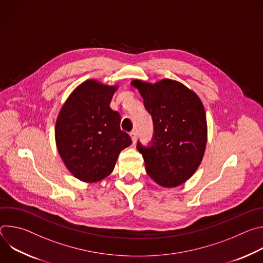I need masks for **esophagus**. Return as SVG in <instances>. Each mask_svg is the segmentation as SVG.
<instances>
[{
	"mask_svg": "<svg viewBox=\"0 0 263 263\" xmlns=\"http://www.w3.org/2000/svg\"><path fill=\"white\" fill-rule=\"evenodd\" d=\"M130 137H131V139H132V142L135 143V142H136V139H137V137H136V132H135V131H132V132L130 133Z\"/></svg>",
	"mask_w": 263,
	"mask_h": 263,
	"instance_id": "34e87169",
	"label": "esophagus"
}]
</instances>
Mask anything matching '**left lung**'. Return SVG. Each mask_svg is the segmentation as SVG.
I'll return each instance as SVG.
<instances>
[{
  "label": "left lung",
  "instance_id": "1",
  "mask_svg": "<svg viewBox=\"0 0 263 263\" xmlns=\"http://www.w3.org/2000/svg\"><path fill=\"white\" fill-rule=\"evenodd\" d=\"M131 85L138 89L154 123L151 145L137 143L145 171L160 186H179L196 173L205 153L204 105L194 90L176 80H133Z\"/></svg>",
  "mask_w": 263,
  "mask_h": 263
}]
</instances>
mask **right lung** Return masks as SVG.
Wrapping results in <instances>:
<instances>
[{"instance_id": "right-lung-1", "label": "right lung", "mask_w": 263, "mask_h": 263, "mask_svg": "<svg viewBox=\"0 0 263 263\" xmlns=\"http://www.w3.org/2000/svg\"><path fill=\"white\" fill-rule=\"evenodd\" d=\"M118 88L86 80L72 90L59 111L55 125L58 153L80 181L105 179L114 171L122 149L132 143L120 128V114L110 108Z\"/></svg>"}]
</instances>
